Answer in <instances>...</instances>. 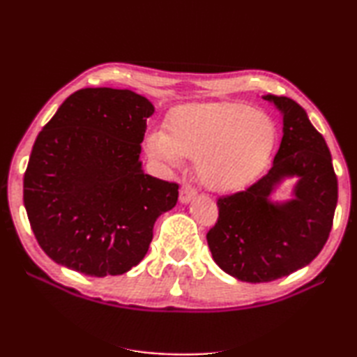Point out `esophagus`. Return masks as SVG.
<instances>
[{
    "instance_id": "34e87169",
    "label": "esophagus",
    "mask_w": 357,
    "mask_h": 357,
    "mask_svg": "<svg viewBox=\"0 0 357 357\" xmlns=\"http://www.w3.org/2000/svg\"><path fill=\"white\" fill-rule=\"evenodd\" d=\"M197 192L195 189H192L190 185H183L179 189V202L181 203H190L193 198H195Z\"/></svg>"
}]
</instances>
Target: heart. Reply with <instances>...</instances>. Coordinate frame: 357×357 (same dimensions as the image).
I'll use <instances>...</instances> for the list:
<instances>
[{"label": "heart", "mask_w": 357, "mask_h": 357, "mask_svg": "<svg viewBox=\"0 0 357 357\" xmlns=\"http://www.w3.org/2000/svg\"><path fill=\"white\" fill-rule=\"evenodd\" d=\"M275 128L268 114L241 102H202L173 108L165 130L151 129L144 149L167 168L193 159L198 179L209 190L244 189L261 173L273 153Z\"/></svg>", "instance_id": "1"}]
</instances>
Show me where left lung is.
I'll use <instances>...</instances> for the list:
<instances>
[{
    "label": "left lung",
    "instance_id": "obj_1",
    "mask_svg": "<svg viewBox=\"0 0 357 357\" xmlns=\"http://www.w3.org/2000/svg\"><path fill=\"white\" fill-rule=\"evenodd\" d=\"M283 116L273 167L244 192L217 200L219 219L206 234L222 271L241 282L263 283L293 274L315 259L329 238L337 206V176L323 135L304 108L266 94ZM296 177L294 198L274 202L273 190Z\"/></svg>",
    "mask_w": 357,
    "mask_h": 357
}]
</instances>
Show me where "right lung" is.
<instances>
[{"mask_svg": "<svg viewBox=\"0 0 357 357\" xmlns=\"http://www.w3.org/2000/svg\"><path fill=\"white\" fill-rule=\"evenodd\" d=\"M154 105L130 89L84 88L39 132L23 178L33 233L53 261L91 277L142 261L178 184L143 172L140 153Z\"/></svg>", "mask_w": 357, "mask_h": 357, "instance_id": "add662e5", "label": "right lung"}]
</instances>
